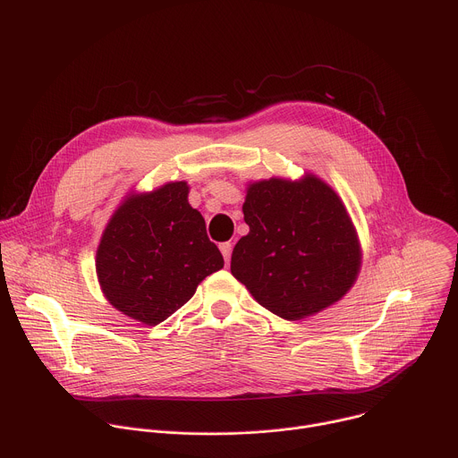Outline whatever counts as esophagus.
I'll list each match as a JSON object with an SVG mask.
<instances>
[{"instance_id": "1", "label": "esophagus", "mask_w": 458, "mask_h": 458, "mask_svg": "<svg viewBox=\"0 0 458 458\" xmlns=\"http://www.w3.org/2000/svg\"><path fill=\"white\" fill-rule=\"evenodd\" d=\"M219 250H221V253H223V257L226 260V265H228L230 263V257H232V242H221Z\"/></svg>"}]
</instances>
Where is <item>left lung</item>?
Returning <instances> with one entry per match:
<instances>
[{"instance_id": "obj_1", "label": "left lung", "mask_w": 458, "mask_h": 458, "mask_svg": "<svg viewBox=\"0 0 458 458\" xmlns=\"http://www.w3.org/2000/svg\"><path fill=\"white\" fill-rule=\"evenodd\" d=\"M248 235L232 253V276L272 313L299 320L335 304L357 281L360 244L332 186L308 174L246 188Z\"/></svg>"}]
</instances>
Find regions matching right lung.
I'll use <instances>...</instances> for the list:
<instances>
[{
	"label": "right lung",
	"instance_id": "right-lung-1",
	"mask_svg": "<svg viewBox=\"0 0 458 458\" xmlns=\"http://www.w3.org/2000/svg\"><path fill=\"white\" fill-rule=\"evenodd\" d=\"M223 267L203 216L188 203L184 181L128 195L110 217L96 253L106 301L148 326L168 318Z\"/></svg>",
	"mask_w": 458,
	"mask_h": 458
}]
</instances>
